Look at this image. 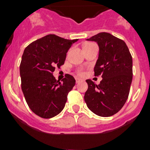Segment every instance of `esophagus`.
<instances>
[{
	"instance_id": "obj_1",
	"label": "esophagus",
	"mask_w": 150,
	"mask_h": 150,
	"mask_svg": "<svg viewBox=\"0 0 150 150\" xmlns=\"http://www.w3.org/2000/svg\"><path fill=\"white\" fill-rule=\"evenodd\" d=\"M75 81H76V83H80L82 81V79H75Z\"/></svg>"
}]
</instances>
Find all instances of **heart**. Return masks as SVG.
Listing matches in <instances>:
<instances>
[{"mask_svg":"<svg viewBox=\"0 0 150 150\" xmlns=\"http://www.w3.org/2000/svg\"><path fill=\"white\" fill-rule=\"evenodd\" d=\"M88 45H91V43H85L84 46H88ZM78 73H79V75H82L83 74V71L81 70H78Z\"/></svg>","mask_w":150,"mask_h":150,"instance_id":"obj_1","label":"heart"}]
</instances>
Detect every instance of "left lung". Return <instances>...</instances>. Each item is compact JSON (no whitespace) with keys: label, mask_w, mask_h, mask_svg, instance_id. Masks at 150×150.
Returning a JSON list of instances; mask_svg holds the SVG:
<instances>
[{"label":"left lung","mask_w":150,"mask_h":150,"mask_svg":"<svg viewBox=\"0 0 150 150\" xmlns=\"http://www.w3.org/2000/svg\"><path fill=\"white\" fill-rule=\"evenodd\" d=\"M88 41L96 42L98 58L94 65V75L102 80L96 85L86 80L88 88L85 101L89 110L100 117L117 114L127 100L133 79V59L127 44L108 33H100Z\"/></svg>","instance_id":"8db88e82"}]
</instances>
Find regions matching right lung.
Here are the masks:
<instances>
[{"mask_svg":"<svg viewBox=\"0 0 150 150\" xmlns=\"http://www.w3.org/2000/svg\"><path fill=\"white\" fill-rule=\"evenodd\" d=\"M77 40L50 34L30 43L23 51L20 65L21 88L29 108L40 117L48 119L59 114L75 86L71 75H65L60 82L52 73L56 66L63 65L68 50Z\"/></svg>","mask_w":150,"mask_h":150,"instance_id":"1","label":"right lung"}]
</instances>
